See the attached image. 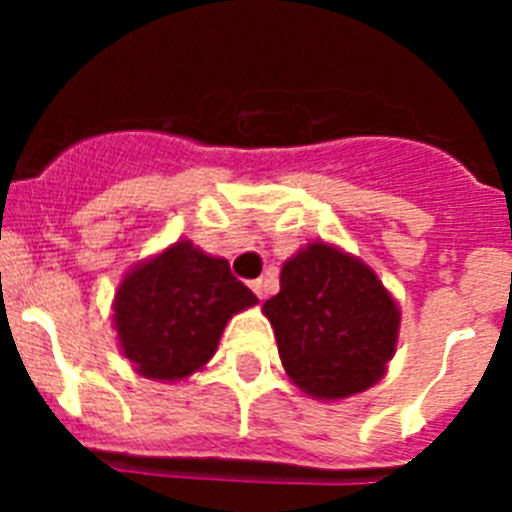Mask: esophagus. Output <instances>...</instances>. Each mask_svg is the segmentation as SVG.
I'll return each mask as SVG.
<instances>
[{"instance_id": "obj_1", "label": "esophagus", "mask_w": 512, "mask_h": 512, "mask_svg": "<svg viewBox=\"0 0 512 512\" xmlns=\"http://www.w3.org/2000/svg\"><path fill=\"white\" fill-rule=\"evenodd\" d=\"M251 289L256 292V295H259V300H264V297H266V279H253Z\"/></svg>"}]
</instances>
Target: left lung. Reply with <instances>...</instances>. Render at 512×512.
<instances>
[{"instance_id":"left-lung-1","label":"left lung","mask_w":512,"mask_h":512,"mask_svg":"<svg viewBox=\"0 0 512 512\" xmlns=\"http://www.w3.org/2000/svg\"><path fill=\"white\" fill-rule=\"evenodd\" d=\"M279 295L264 302L292 382L320 400L369 390L395 354L400 310L372 269L310 243L282 266Z\"/></svg>"}]
</instances>
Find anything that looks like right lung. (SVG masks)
Segmentation results:
<instances>
[{"mask_svg":"<svg viewBox=\"0 0 512 512\" xmlns=\"http://www.w3.org/2000/svg\"><path fill=\"white\" fill-rule=\"evenodd\" d=\"M251 305L256 295L233 277L228 261L182 241L122 279L117 338L135 372L174 382L205 366L225 323Z\"/></svg>","mask_w":512,"mask_h":512,"instance_id":"add662e5","label":"right lung"}]
</instances>
